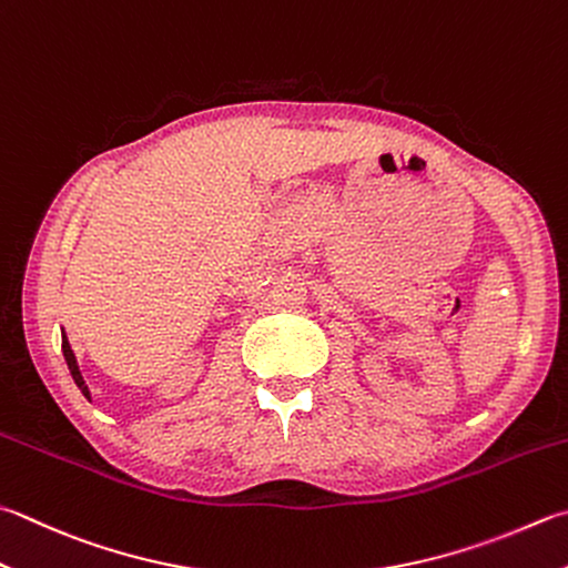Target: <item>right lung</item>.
Returning <instances> with one entry per match:
<instances>
[{
    "mask_svg": "<svg viewBox=\"0 0 568 568\" xmlns=\"http://www.w3.org/2000/svg\"><path fill=\"white\" fill-rule=\"evenodd\" d=\"M61 351H63V358H67V366H69V371H71L73 381H77V385H79L85 398H91V393H89V388H85V383H83V378H81V371H79V366H77V356H73V351H71V346H69L67 336L61 338Z\"/></svg>",
    "mask_w": 568,
    "mask_h": 568,
    "instance_id": "add662e5",
    "label": "right lung"
}]
</instances>
